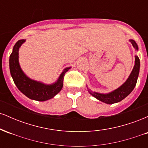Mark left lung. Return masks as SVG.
<instances>
[{
    "mask_svg": "<svg viewBox=\"0 0 148 148\" xmlns=\"http://www.w3.org/2000/svg\"><path fill=\"white\" fill-rule=\"evenodd\" d=\"M130 42L132 44V46L134 47V49L138 51V47L136 42L133 40H130ZM139 70H140V60L137 56H135V64L134 66V68L132 69L130 75L129 76L128 79L121 86L111 92L106 93V94L97 92H92L90 91L89 90H88V92L91 95L102 102L108 103V104L118 103L127 97L135 88L138 77Z\"/></svg>",
    "mask_w": 148,
    "mask_h": 148,
    "instance_id": "1",
    "label": "left lung"
}]
</instances>
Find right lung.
<instances>
[{
    "label": "right lung",
    "instance_id": "1",
    "mask_svg": "<svg viewBox=\"0 0 148 148\" xmlns=\"http://www.w3.org/2000/svg\"><path fill=\"white\" fill-rule=\"evenodd\" d=\"M25 40H20L15 44L10 56V70L15 85L20 91L29 99L45 101L55 97L62 90L65 73L71 67H66L58 79L52 84H45L31 79L25 75L18 62V51Z\"/></svg>",
    "mask_w": 148,
    "mask_h": 148
}]
</instances>
